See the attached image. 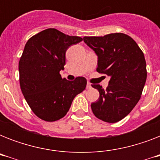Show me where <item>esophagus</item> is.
<instances>
[{
  "instance_id": "1",
  "label": "esophagus",
  "mask_w": 160,
  "mask_h": 160,
  "mask_svg": "<svg viewBox=\"0 0 160 160\" xmlns=\"http://www.w3.org/2000/svg\"><path fill=\"white\" fill-rule=\"evenodd\" d=\"M86 88H87V89H91V88H92V85H91V84H90V83L88 82L87 85H86Z\"/></svg>"
}]
</instances>
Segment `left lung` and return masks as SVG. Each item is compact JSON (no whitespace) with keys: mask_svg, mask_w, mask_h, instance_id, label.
Wrapping results in <instances>:
<instances>
[{"mask_svg":"<svg viewBox=\"0 0 160 160\" xmlns=\"http://www.w3.org/2000/svg\"><path fill=\"white\" fill-rule=\"evenodd\" d=\"M83 39L98 56V72L110 76L106 90L92 85L100 92L97 101L91 103L92 111L103 121L116 123L131 112L141 97L147 78L144 53L123 33Z\"/></svg>","mask_w":160,"mask_h":160,"instance_id":"8db88e82","label":"left lung"}]
</instances>
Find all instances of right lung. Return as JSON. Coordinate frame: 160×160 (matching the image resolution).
Instances as JSON below:
<instances>
[{"instance_id":"right-lung-1","label":"right lung","mask_w":160,"mask_h":160,"mask_svg":"<svg viewBox=\"0 0 160 160\" xmlns=\"http://www.w3.org/2000/svg\"><path fill=\"white\" fill-rule=\"evenodd\" d=\"M50 28L36 34L26 42L19 61L20 85L26 102L36 116L52 122L67 114L74 98L85 90L86 79H62L65 52L82 41Z\"/></svg>"}]
</instances>
